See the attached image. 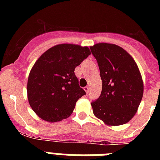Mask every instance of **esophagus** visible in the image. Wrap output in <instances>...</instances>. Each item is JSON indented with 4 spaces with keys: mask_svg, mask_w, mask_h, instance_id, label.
I'll use <instances>...</instances> for the list:
<instances>
[{
    "mask_svg": "<svg viewBox=\"0 0 160 160\" xmlns=\"http://www.w3.org/2000/svg\"><path fill=\"white\" fill-rule=\"evenodd\" d=\"M84 90L87 93H89V91H90V87H89V86H87L86 87H84Z\"/></svg>",
    "mask_w": 160,
    "mask_h": 160,
    "instance_id": "esophagus-1",
    "label": "esophagus"
}]
</instances>
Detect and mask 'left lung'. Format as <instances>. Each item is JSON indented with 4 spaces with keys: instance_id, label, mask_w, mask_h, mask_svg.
<instances>
[{
    "instance_id": "1",
    "label": "left lung",
    "mask_w": 160,
    "mask_h": 160,
    "mask_svg": "<svg viewBox=\"0 0 160 160\" xmlns=\"http://www.w3.org/2000/svg\"><path fill=\"white\" fill-rule=\"evenodd\" d=\"M98 64L102 88L90 103L93 113L108 126L128 122L138 111L143 94V82L136 62L122 47L110 43L90 46Z\"/></svg>"
}]
</instances>
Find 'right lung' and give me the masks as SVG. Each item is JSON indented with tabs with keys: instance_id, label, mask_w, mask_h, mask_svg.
Masks as SVG:
<instances>
[{
	"instance_id": "obj_1",
	"label": "right lung",
	"mask_w": 160,
	"mask_h": 160,
	"mask_svg": "<svg viewBox=\"0 0 160 160\" xmlns=\"http://www.w3.org/2000/svg\"><path fill=\"white\" fill-rule=\"evenodd\" d=\"M90 53L87 46L59 44L36 61L28 78L27 97L39 118L55 122L70 116L78 100L86 94L74 69Z\"/></svg>"
}]
</instances>
